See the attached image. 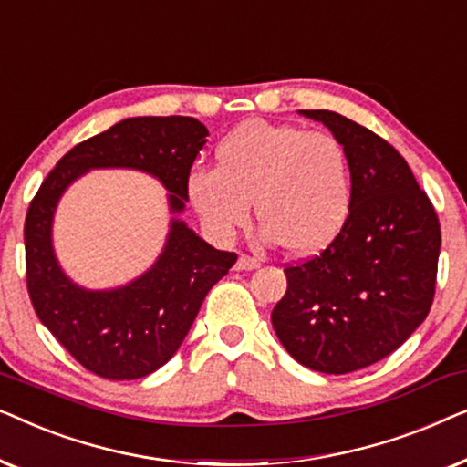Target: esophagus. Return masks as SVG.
Segmentation results:
<instances>
[{
    "instance_id": "1",
    "label": "esophagus",
    "mask_w": 467,
    "mask_h": 467,
    "mask_svg": "<svg viewBox=\"0 0 467 467\" xmlns=\"http://www.w3.org/2000/svg\"><path fill=\"white\" fill-rule=\"evenodd\" d=\"M254 267H259V259L251 254H240L238 264H235V270H254Z\"/></svg>"
}]
</instances>
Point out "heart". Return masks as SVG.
Returning a JSON list of instances; mask_svg holds the SVG:
<instances>
[{
  "mask_svg": "<svg viewBox=\"0 0 467 467\" xmlns=\"http://www.w3.org/2000/svg\"><path fill=\"white\" fill-rule=\"evenodd\" d=\"M189 200L221 238H232L253 213L261 235L293 253H317L340 232L348 214L350 174L334 136L253 119L216 149V168H195Z\"/></svg>",
  "mask_w": 467,
  "mask_h": 467,
  "instance_id": "obj_1",
  "label": "heart"
}]
</instances>
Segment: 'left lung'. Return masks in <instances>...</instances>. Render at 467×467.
I'll return each instance as SVG.
<instances>
[{
	"label": "left lung",
	"mask_w": 467,
	"mask_h": 467,
	"mask_svg": "<svg viewBox=\"0 0 467 467\" xmlns=\"http://www.w3.org/2000/svg\"><path fill=\"white\" fill-rule=\"evenodd\" d=\"M342 144L350 170L348 216L315 257L285 265L286 293L272 325L293 359L348 374L385 359L430 315L440 221L406 159L337 112L302 110Z\"/></svg>",
	"instance_id": "left-lung-1"
}]
</instances>
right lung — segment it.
I'll use <instances>...</instances> for the list:
<instances>
[{"mask_svg":"<svg viewBox=\"0 0 467 467\" xmlns=\"http://www.w3.org/2000/svg\"><path fill=\"white\" fill-rule=\"evenodd\" d=\"M208 130L193 117L125 119L76 144L37 189L25 216V274L34 310L57 342L95 376L136 380L165 366L189 334L203 297L238 259L216 251L182 221H171L165 248L144 276L114 291H87L67 280L50 244L57 202L91 168H133L170 191L171 213L189 200L187 181Z\"/></svg>","mask_w":467,"mask_h":467,"instance_id":"obj_1","label":"right lung"}]
</instances>
